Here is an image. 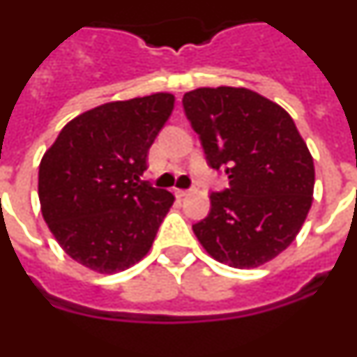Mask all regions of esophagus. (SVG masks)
I'll return each instance as SVG.
<instances>
[{
    "label": "esophagus",
    "instance_id": "obj_1",
    "mask_svg": "<svg viewBox=\"0 0 357 357\" xmlns=\"http://www.w3.org/2000/svg\"><path fill=\"white\" fill-rule=\"evenodd\" d=\"M175 195H176V198H184V197H188L189 191L188 189H175Z\"/></svg>",
    "mask_w": 357,
    "mask_h": 357
}]
</instances>
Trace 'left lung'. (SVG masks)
<instances>
[{"label": "left lung", "mask_w": 357, "mask_h": 357, "mask_svg": "<svg viewBox=\"0 0 357 357\" xmlns=\"http://www.w3.org/2000/svg\"><path fill=\"white\" fill-rule=\"evenodd\" d=\"M182 105L207 164L229 176L193 225L198 241L229 266L272 261L296 238L313 202V157L291 116L245 87H200Z\"/></svg>", "instance_id": "left-lung-1"}]
</instances>
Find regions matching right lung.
Listing matches in <instances>:
<instances>
[{
  "mask_svg": "<svg viewBox=\"0 0 357 357\" xmlns=\"http://www.w3.org/2000/svg\"><path fill=\"white\" fill-rule=\"evenodd\" d=\"M173 103V94L157 93L91 109L71 119L44 153V222L66 254L85 268L121 272L150 250L175 197L141 175Z\"/></svg>",
  "mask_w": 357,
  "mask_h": 357,
  "instance_id": "right-lung-1",
  "label": "right lung"
}]
</instances>
